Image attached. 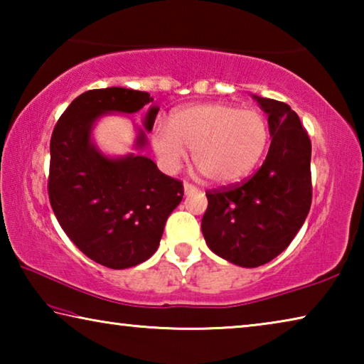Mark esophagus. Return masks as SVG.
<instances>
[{
  "mask_svg": "<svg viewBox=\"0 0 364 364\" xmlns=\"http://www.w3.org/2000/svg\"><path fill=\"white\" fill-rule=\"evenodd\" d=\"M183 188H184V194H186V196H191V194L197 193V188H194L193 184H189V183H184Z\"/></svg>",
  "mask_w": 364,
  "mask_h": 364,
  "instance_id": "obj_1",
  "label": "esophagus"
}]
</instances>
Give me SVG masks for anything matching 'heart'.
Masks as SVG:
<instances>
[{"instance_id":"heart-1","label":"heart","mask_w":364,"mask_h":364,"mask_svg":"<svg viewBox=\"0 0 364 364\" xmlns=\"http://www.w3.org/2000/svg\"><path fill=\"white\" fill-rule=\"evenodd\" d=\"M269 125L254 109L200 102L178 109L167 128H156L152 146L165 167L178 168L193 151V162L212 184L230 186L249 176L267 152Z\"/></svg>"}]
</instances>
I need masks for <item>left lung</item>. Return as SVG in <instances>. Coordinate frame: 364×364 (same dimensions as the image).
Wrapping results in <instances>:
<instances>
[{
    "label": "left lung",
    "mask_w": 364,
    "mask_h": 364,
    "mask_svg": "<svg viewBox=\"0 0 364 364\" xmlns=\"http://www.w3.org/2000/svg\"><path fill=\"white\" fill-rule=\"evenodd\" d=\"M268 115L263 165L237 186L208 191L202 234L213 254L237 267L273 260L292 242L311 205V143L286 102L252 96Z\"/></svg>",
    "instance_id": "1"
}]
</instances>
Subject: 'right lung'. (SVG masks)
Instances as JSON below:
<instances>
[{
  "label": "right lung",
  "mask_w": 364,
  "mask_h": 364,
  "mask_svg": "<svg viewBox=\"0 0 364 364\" xmlns=\"http://www.w3.org/2000/svg\"><path fill=\"white\" fill-rule=\"evenodd\" d=\"M152 101L149 93L119 86L86 91L60 115L49 144L48 194L60 228L86 257L112 269L146 262L183 199L181 181L164 175L149 157L109 156L95 143L104 115L147 107L133 144L144 151L159 112Z\"/></svg>",
  "instance_id": "add662e5"
}]
</instances>
